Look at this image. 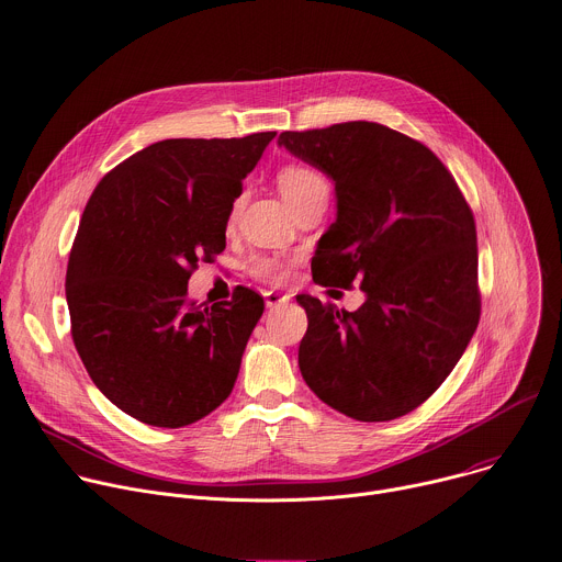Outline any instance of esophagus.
<instances>
[{"instance_id":"1","label":"esophagus","mask_w":562,"mask_h":562,"mask_svg":"<svg viewBox=\"0 0 562 562\" xmlns=\"http://www.w3.org/2000/svg\"><path fill=\"white\" fill-rule=\"evenodd\" d=\"M284 303H289V295H282V293H278V291H267V293H265V305H267L269 310L280 307V305H284Z\"/></svg>"}]
</instances>
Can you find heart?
<instances>
[{"mask_svg": "<svg viewBox=\"0 0 562 562\" xmlns=\"http://www.w3.org/2000/svg\"><path fill=\"white\" fill-rule=\"evenodd\" d=\"M278 187H280L282 199L289 203L291 210L310 199H316V196L327 199V192H329V184H327L325 176L305 165H289V167L280 169ZM250 271L255 278L265 280V282H280L286 276V269L282 261L273 259V257H257L252 261Z\"/></svg>", "mask_w": 562, "mask_h": 562, "instance_id": "heart-1", "label": "heart"}]
</instances>
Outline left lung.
Returning a JSON list of instances; mask_svg holds the SVG:
<instances>
[{
    "label": "left lung",
    "mask_w": 562,
    "mask_h": 562,
    "mask_svg": "<svg viewBox=\"0 0 562 562\" xmlns=\"http://www.w3.org/2000/svg\"><path fill=\"white\" fill-rule=\"evenodd\" d=\"M278 146L334 182L316 282L346 289L357 278L366 293L357 312L295 297L310 321L303 380L348 418L406 416L447 380L479 325L472 212L429 148L384 124L286 131Z\"/></svg>",
    "instance_id": "8db88e82"
}]
</instances>
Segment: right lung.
<instances>
[{
    "label": "right lung",
    "mask_w": 562,
    "mask_h": 562,
    "mask_svg": "<svg viewBox=\"0 0 562 562\" xmlns=\"http://www.w3.org/2000/svg\"><path fill=\"white\" fill-rule=\"evenodd\" d=\"M276 133L162 139L112 169L74 239L65 295L94 386L131 418L178 429L226 400L265 301L187 305L199 259L226 248L241 180Z\"/></svg>",
    "instance_id": "1"
}]
</instances>
